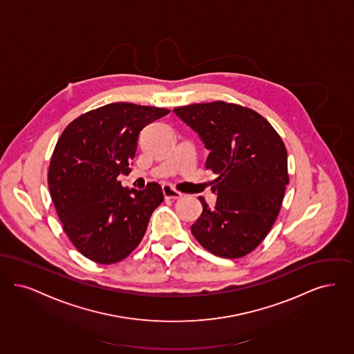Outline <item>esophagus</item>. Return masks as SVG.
I'll list each match as a JSON object with an SVG mask.
<instances>
[{"label": "esophagus", "instance_id": "1", "mask_svg": "<svg viewBox=\"0 0 354 354\" xmlns=\"http://www.w3.org/2000/svg\"><path fill=\"white\" fill-rule=\"evenodd\" d=\"M162 193H164V197L167 200H178V198L183 197V194L180 192L174 190L169 185H164L162 186Z\"/></svg>", "mask_w": 354, "mask_h": 354}]
</instances>
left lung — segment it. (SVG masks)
I'll return each instance as SVG.
<instances>
[{"label": "left lung", "instance_id": "1", "mask_svg": "<svg viewBox=\"0 0 354 354\" xmlns=\"http://www.w3.org/2000/svg\"><path fill=\"white\" fill-rule=\"evenodd\" d=\"M173 112L198 133L216 173L214 207L203 198L192 234L221 258L235 259L259 246L271 230L288 185L287 149L258 112L225 102L177 107Z\"/></svg>", "mask_w": 354, "mask_h": 354}]
</instances>
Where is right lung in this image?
Instances as JSON below:
<instances>
[{"label": "right lung", "instance_id": "obj_1", "mask_svg": "<svg viewBox=\"0 0 354 354\" xmlns=\"http://www.w3.org/2000/svg\"><path fill=\"white\" fill-rule=\"evenodd\" d=\"M169 113L165 108L111 103L68 124L48 167V189L63 230L90 261H123L141 242L154 209L164 201L161 186L123 187L138 133Z\"/></svg>", "mask_w": 354, "mask_h": 354}]
</instances>
